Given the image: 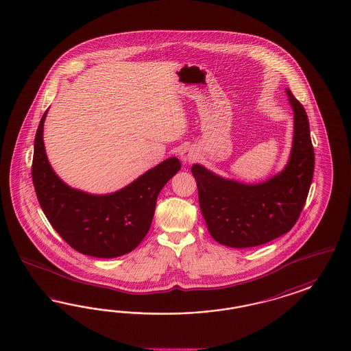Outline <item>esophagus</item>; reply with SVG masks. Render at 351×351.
<instances>
[{"mask_svg":"<svg viewBox=\"0 0 351 351\" xmlns=\"http://www.w3.org/2000/svg\"><path fill=\"white\" fill-rule=\"evenodd\" d=\"M196 156H197V152H196L194 147H191V145H184V147H182L181 151H180V157H181L182 161H184V162L194 161Z\"/></svg>","mask_w":351,"mask_h":351,"instance_id":"34e87169","label":"esophagus"}]
</instances>
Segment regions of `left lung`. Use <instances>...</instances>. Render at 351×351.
I'll return each mask as SVG.
<instances>
[{
  "label": "left lung",
  "mask_w": 351,
  "mask_h": 351,
  "mask_svg": "<svg viewBox=\"0 0 351 351\" xmlns=\"http://www.w3.org/2000/svg\"><path fill=\"white\" fill-rule=\"evenodd\" d=\"M294 112V138L285 169L268 181L225 180L204 167L191 168L208 230L221 245L247 248L268 243L298 221L310 191L315 154L303 105L286 88Z\"/></svg>",
  "instance_id": "8db88e82"
}]
</instances>
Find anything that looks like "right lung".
<instances>
[{
    "mask_svg": "<svg viewBox=\"0 0 351 351\" xmlns=\"http://www.w3.org/2000/svg\"><path fill=\"white\" fill-rule=\"evenodd\" d=\"M41 117L35 136L32 181L40 207L67 245L93 258H117L141 245L155 215L157 196L181 169L170 157L113 194L92 195L67 186L53 171L43 141Z\"/></svg>",
    "mask_w": 351,
    "mask_h": 351,
    "instance_id": "right-lung-1",
    "label": "right lung"
}]
</instances>
